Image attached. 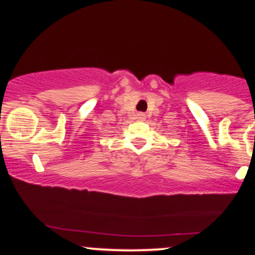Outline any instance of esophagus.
<instances>
[{"instance_id": "obj_1", "label": "esophagus", "mask_w": 255, "mask_h": 255, "mask_svg": "<svg viewBox=\"0 0 255 255\" xmlns=\"http://www.w3.org/2000/svg\"><path fill=\"white\" fill-rule=\"evenodd\" d=\"M145 118H146V116H145L144 113H137L136 114V119L137 120H145Z\"/></svg>"}]
</instances>
